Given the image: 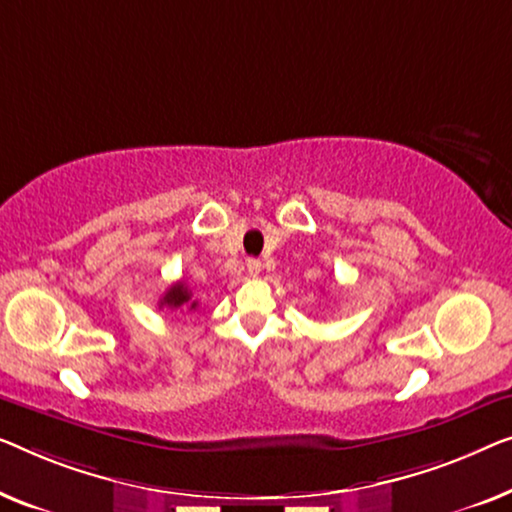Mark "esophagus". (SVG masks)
Instances as JSON below:
<instances>
[{"instance_id":"1","label":"esophagus","mask_w":512,"mask_h":512,"mask_svg":"<svg viewBox=\"0 0 512 512\" xmlns=\"http://www.w3.org/2000/svg\"><path fill=\"white\" fill-rule=\"evenodd\" d=\"M246 269H248L250 276L255 278V276H259V271H262V262H259V259H248Z\"/></svg>"}]
</instances>
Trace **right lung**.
Segmentation results:
<instances>
[{
    "instance_id": "add662e5",
    "label": "right lung",
    "mask_w": 512,
    "mask_h": 512,
    "mask_svg": "<svg viewBox=\"0 0 512 512\" xmlns=\"http://www.w3.org/2000/svg\"><path fill=\"white\" fill-rule=\"evenodd\" d=\"M160 306L171 308V311H176V308H187V311H194V308H197V301H192V292L187 290L185 283H176L169 287L167 294H164Z\"/></svg>"
}]
</instances>
